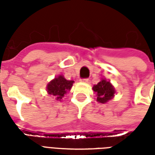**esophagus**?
Here are the masks:
<instances>
[{"label":"esophagus","mask_w":155,"mask_h":155,"mask_svg":"<svg viewBox=\"0 0 155 155\" xmlns=\"http://www.w3.org/2000/svg\"><path fill=\"white\" fill-rule=\"evenodd\" d=\"M80 81L84 82V83H87V82H88V79H81Z\"/></svg>","instance_id":"34e87169"}]
</instances>
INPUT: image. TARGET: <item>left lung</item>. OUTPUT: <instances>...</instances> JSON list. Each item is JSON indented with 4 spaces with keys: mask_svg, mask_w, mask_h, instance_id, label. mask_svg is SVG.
Segmentation results:
<instances>
[{
    "mask_svg": "<svg viewBox=\"0 0 155 155\" xmlns=\"http://www.w3.org/2000/svg\"><path fill=\"white\" fill-rule=\"evenodd\" d=\"M92 89L97 96L96 100L100 104H106L108 101L111 100L116 92L114 86L105 78H102L97 84L93 86Z\"/></svg>",
    "mask_w": 155,
    "mask_h": 155,
    "instance_id": "8db88e82",
    "label": "left lung"
}]
</instances>
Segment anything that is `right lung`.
<instances>
[{"label":"right lung","instance_id":"1","mask_svg":"<svg viewBox=\"0 0 155 155\" xmlns=\"http://www.w3.org/2000/svg\"><path fill=\"white\" fill-rule=\"evenodd\" d=\"M73 84V80H68L63 75H59L47 84L46 91L48 95H52L55 100L62 101L64 96L71 90Z\"/></svg>","mask_w":155,"mask_h":155}]
</instances>
